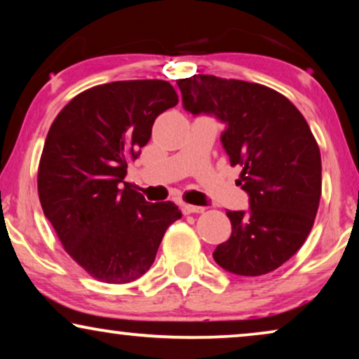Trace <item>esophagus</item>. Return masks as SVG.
<instances>
[{
  "mask_svg": "<svg viewBox=\"0 0 359 359\" xmlns=\"http://www.w3.org/2000/svg\"><path fill=\"white\" fill-rule=\"evenodd\" d=\"M205 208L203 205H193V204H183V212L184 214H201L204 212Z\"/></svg>",
  "mask_w": 359,
  "mask_h": 359,
  "instance_id": "34e87169",
  "label": "esophagus"
}]
</instances>
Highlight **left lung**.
Masks as SVG:
<instances>
[{
	"instance_id": "left-lung-1",
	"label": "left lung",
	"mask_w": 359,
	"mask_h": 359,
	"mask_svg": "<svg viewBox=\"0 0 359 359\" xmlns=\"http://www.w3.org/2000/svg\"><path fill=\"white\" fill-rule=\"evenodd\" d=\"M178 83L184 111L214 116L248 210H227L232 235L212 257L225 271L262 276L286 263L311 232L322 194L320 150L286 96L258 83L193 75Z\"/></svg>"
}]
</instances>
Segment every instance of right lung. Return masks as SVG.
<instances>
[{
  "mask_svg": "<svg viewBox=\"0 0 359 359\" xmlns=\"http://www.w3.org/2000/svg\"><path fill=\"white\" fill-rule=\"evenodd\" d=\"M176 104L168 81H112L73 97L48 130L37 175L42 210L67 253L102 283L149 271L181 219L175 203H147L124 181L156 117Z\"/></svg>",
  "mask_w": 359,
  "mask_h": 359,
  "instance_id": "add662e5",
  "label": "right lung"
}]
</instances>
